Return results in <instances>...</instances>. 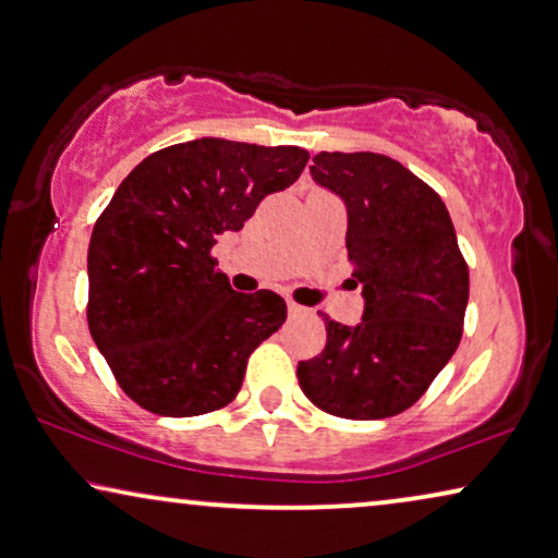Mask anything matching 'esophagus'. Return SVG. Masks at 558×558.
Segmentation results:
<instances>
[{
	"label": "esophagus",
	"mask_w": 558,
	"mask_h": 558,
	"mask_svg": "<svg viewBox=\"0 0 558 558\" xmlns=\"http://www.w3.org/2000/svg\"><path fill=\"white\" fill-rule=\"evenodd\" d=\"M287 310H289V314H292V317H302V314H306L304 306H299L296 302H289Z\"/></svg>",
	"instance_id": "obj_1"
}]
</instances>
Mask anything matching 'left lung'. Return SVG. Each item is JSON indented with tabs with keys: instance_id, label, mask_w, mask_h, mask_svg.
<instances>
[{
	"instance_id": "1",
	"label": "left lung",
	"mask_w": 558,
	"mask_h": 558,
	"mask_svg": "<svg viewBox=\"0 0 558 558\" xmlns=\"http://www.w3.org/2000/svg\"><path fill=\"white\" fill-rule=\"evenodd\" d=\"M312 179L347 206L352 284H362L357 327L325 317L327 344L299 362L302 392L347 420L408 410L458 350L468 264L442 198L379 153H319Z\"/></svg>"
}]
</instances>
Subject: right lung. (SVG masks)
<instances>
[{
    "instance_id": "add662e5",
    "label": "right lung",
    "mask_w": 558,
    "mask_h": 558,
    "mask_svg": "<svg viewBox=\"0 0 558 558\" xmlns=\"http://www.w3.org/2000/svg\"><path fill=\"white\" fill-rule=\"evenodd\" d=\"M296 145L198 138L150 153L118 185L87 248V327L148 413L193 417L236 398L246 362L287 319L279 294L233 292L211 248L302 175Z\"/></svg>"
}]
</instances>
